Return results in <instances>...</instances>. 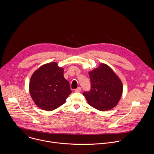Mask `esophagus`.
Instances as JSON below:
<instances>
[{"instance_id":"esophagus-1","label":"esophagus","mask_w":154,"mask_h":154,"mask_svg":"<svg viewBox=\"0 0 154 154\" xmlns=\"http://www.w3.org/2000/svg\"><path fill=\"white\" fill-rule=\"evenodd\" d=\"M81 90H82V89H81L80 87H78L77 89L75 90V92H80V91H81Z\"/></svg>"}]
</instances>
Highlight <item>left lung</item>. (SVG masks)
I'll use <instances>...</instances> for the list:
<instances>
[{
    "label": "left lung",
    "mask_w": 154,
    "mask_h": 154,
    "mask_svg": "<svg viewBox=\"0 0 154 154\" xmlns=\"http://www.w3.org/2000/svg\"><path fill=\"white\" fill-rule=\"evenodd\" d=\"M91 90L83 93L88 103L99 111H107L118 103L123 90L122 83L112 69L104 63L89 72Z\"/></svg>",
    "instance_id": "8db88e82"
}]
</instances>
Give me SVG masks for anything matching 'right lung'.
<instances>
[{"instance_id":"1","label":"right lung","mask_w":154,"mask_h":154,"mask_svg":"<svg viewBox=\"0 0 154 154\" xmlns=\"http://www.w3.org/2000/svg\"><path fill=\"white\" fill-rule=\"evenodd\" d=\"M64 69L56 62L44 64L32 74L29 91L35 103L41 109L52 111L65 103L72 93Z\"/></svg>"}]
</instances>
